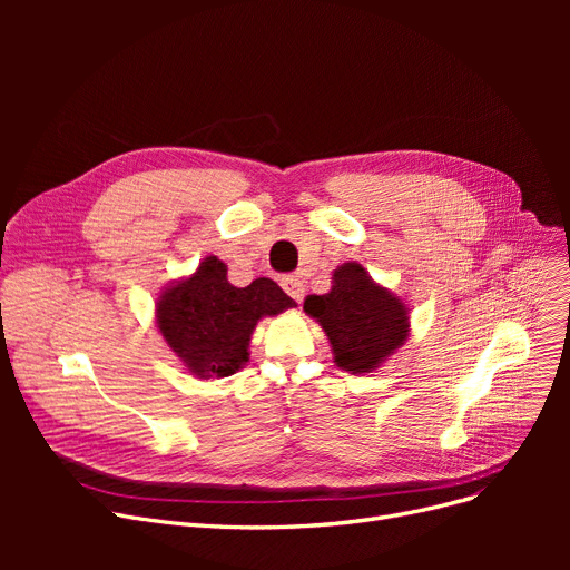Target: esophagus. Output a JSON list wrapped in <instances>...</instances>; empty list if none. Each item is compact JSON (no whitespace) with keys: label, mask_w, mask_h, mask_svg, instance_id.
<instances>
[{"label":"esophagus","mask_w":570,"mask_h":570,"mask_svg":"<svg viewBox=\"0 0 570 570\" xmlns=\"http://www.w3.org/2000/svg\"><path fill=\"white\" fill-rule=\"evenodd\" d=\"M282 288L293 297L295 303H301L303 297H305V284L297 279V277H293V275H286V277H282Z\"/></svg>","instance_id":"1"}]
</instances>
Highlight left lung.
I'll return each instance as SVG.
<instances>
[{
	"label": "left lung",
	"instance_id": "8db88e82",
	"mask_svg": "<svg viewBox=\"0 0 570 570\" xmlns=\"http://www.w3.org/2000/svg\"><path fill=\"white\" fill-rule=\"evenodd\" d=\"M303 309L331 340L337 367L351 374L374 372L409 337V307L355 261L340 265L333 288L309 295Z\"/></svg>",
	"mask_w": 570,
	"mask_h": 570
}]
</instances>
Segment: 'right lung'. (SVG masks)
<instances>
[{
    "label": "right lung",
    "mask_w": 570,
    "mask_h": 570,
    "mask_svg": "<svg viewBox=\"0 0 570 570\" xmlns=\"http://www.w3.org/2000/svg\"><path fill=\"white\" fill-rule=\"evenodd\" d=\"M217 256L200 261L191 277L170 284L157 301V327L170 351L198 379H224L249 363V342L263 316L295 307L267 277L237 288Z\"/></svg>",
    "instance_id": "add662e5"
}]
</instances>
